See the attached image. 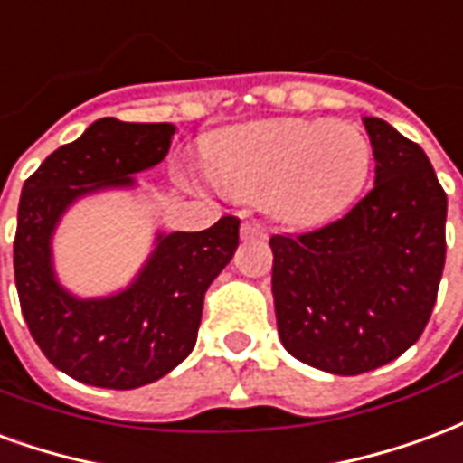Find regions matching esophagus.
Masks as SVG:
<instances>
[{
    "label": "esophagus",
    "instance_id": "34e87169",
    "mask_svg": "<svg viewBox=\"0 0 463 463\" xmlns=\"http://www.w3.org/2000/svg\"><path fill=\"white\" fill-rule=\"evenodd\" d=\"M259 236H264V229L259 227L256 222H244L241 224V239L249 241V239H259Z\"/></svg>",
    "mask_w": 463,
    "mask_h": 463
}]
</instances>
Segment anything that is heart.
<instances>
[{
	"label": "heart",
	"instance_id": "1",
	"mask_svg": "<svg viewBox=\"0 0 463 463\" xmlns=\"http://www.w3.org/2000/svg\"><path fill=\"white\" fill-rule=\"evenodd\" d=\"M207 167L222 190L259 199L288 227L338 217L365 187L373 145L347 120L288 118L229 128L207 145Z\"/></svg>",
	"mask_w": 463,
	"mask_h": 463
}]
</instances>
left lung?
Segmentation results:
<instances>
[{
	"label": "left lung",
	"instance_id": "left-lung-1",
	"mask_svg": "<svg viewBox=\"0 0 463 463\" xmlns=\"http://www.w3.org/2000/svg\"><path fill=\"white\" fill-rule=\"evenodd\" d=\"M374 182L345 217L271 236V293L283 347L333 374L392 363L420 340L444 271L447 194L420 145L363 118Z\"/></svg>",
	"mask_w": 463,
	"mask_h": 463
}]
</instances>
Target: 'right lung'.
Listing matches in <instances>:
<instances>
[{
  "instance_id": "add662e5",
  "label": "right lung",
  "mask_w": 463,
  "mask_h": 463,
  "mask_svg": "<svg viewBox=\"0 0 463 463\" xmlns=\"http://www.w3.org/2000/svg\"><path fill=\"white\" fill-rule=\"evenodd\" d=\"M172 123L100 118L61 145L24 182L14 239V279L26 326L61 373L106 390L160 380L197 343L209 283L239 246V219L204 232H155L133 281L106 296H79L61 283L53 236L76 202L137 190V172L170 153Z\"/></svg>"
}]
</instances>
